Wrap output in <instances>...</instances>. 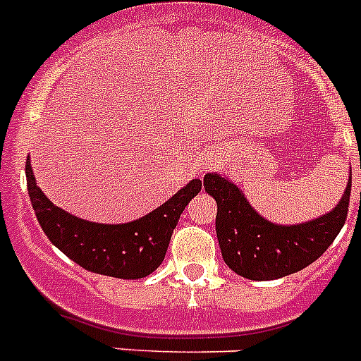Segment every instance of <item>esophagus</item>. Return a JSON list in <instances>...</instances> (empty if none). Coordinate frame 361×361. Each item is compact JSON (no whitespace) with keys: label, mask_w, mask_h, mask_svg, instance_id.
<instances>
[{"label":"esophagus","mask_w":361,"mask_h":361,"mask_svg":"<svg viewBox=\"0 0 361 361\" xmlns=\"http://www.w3.org/2000/svg\"><path fill=\"white\" fill-rule=\"evenodd\" d=\"M209 164V161L208 159H200V164H199V168L200 170H204V166H208Z\"/></svg>","instance_id":"esophagus-1"}]
</instances>
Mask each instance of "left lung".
Listing matches in <instances>:
<instances>
[{"instance_id": "obj_1", "label": "left lung", "mask_w": 361, "mask_h": 361, "mask_svg": "<svg viewBox=\"0 0 361 361\" xmlns=\"http://www.w3.org/2000/svg\"><path fill=\"white\" fill-rule=\"evenodd\" d=\"M350 180L353 177L331 213L305 224L276 226L258 215L235 184L206 173L204 188L216 200L215 228L224 262L250 280L282 279L307 267L325 253L345 224Z\"/></svg>"}]
</instances>
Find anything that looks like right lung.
I'll list each match as a JSON object with an SVG mask.
<instances>
[{
    "instance_id": "right-lung-1",
    "label": "right lung",
    "mask_w": 361,
    "mask_h": 361,
    "mask_svg": "<svg viewBox=\"0 0 361 361\" xmlns=\"http://www.w3.org/2000/svg\"><path fill=\"white\" fill-rule=\"evenodd\" d=\"M25 173L37 222L57 250L86 271L124 280L145 279L161 266L180 213L202 190V183L193 178L142 219L128 224H95L54 206L36 184L28 159Z\"/></svg>"
}]
</instances>
